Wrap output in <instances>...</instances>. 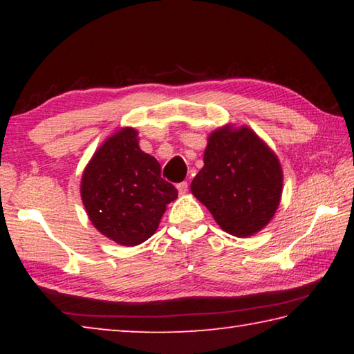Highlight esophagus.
<instances>
[{"label":"esophagus","instance_id":"esophagus-1","mask_svg":"<svg viewBox=\"0 0 354 354\" xmlns=\"http://www.w3.org/2000/svg\"><path fill=\"white\" fill-rule=\"evenodd\" d=\"M176 187H178V192H179V194H181V195H184L185 194V192H187L189 190V184L187 183H179L178 185H176Z\"/></svg>","mask_w":354,"mask_h":354}]
</instances>
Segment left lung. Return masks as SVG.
I'll return each mask as SVG.
<instances>
[{
    "label": "left lung",
    "mask_w": 354,
    "mask_h": 354,
    "mask_svg": "<svg viewBox=\"0 0 354 354\" xmlns=\"http://www.w3.org/2000/svg\"><path fill=\"white\" fill-rule=\"evenodd\" d=\"M203 160L190 190L221 230L248 237L266 227L283 194V170L267 143L248 127L226 124L209 136Z\"/></svg>",
    "instance_id": "8db88e82"
}]
</instances>
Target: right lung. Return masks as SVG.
Returning a JSON list of instances; mask_svg holds the SVG:
<instances>
[{
  "instance_id": "obj_1",
  "label": "right lung",
  "mask_w": 354,
  "mask_h": 354,
  "mask_svg": "<svg viewBox=\"0 0 354 354\" xmlns=\"http://www.w3.org/2000/svg\"><path fill=\"white\" fill-rule=\"evenodd\" d=\"M81 198L101 234L134 247L154 234L178 190L160 178L158 160L142 151L137 131L122 128L106 139L84 169Z\"/></svg>"
}]
</instances>
